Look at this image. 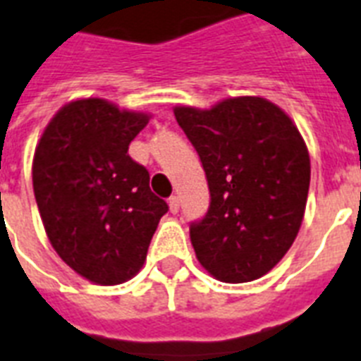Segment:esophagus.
I'll list each match as a JSON object with an SVG mask.
<instances>
[{
  "instance_id": "34e87169",
  "label": "esophagus",
  "mask_w": 361,
  "mask_h": 361,
  "mask_svg": "<svg viewBox=\"0 0 361 361\" xmlns=\"http://www.w3.org/2000/svg\"><path fill=\"white\" fill-rule=\"evenodd\" d=\"M167 203H169V210H171L173 214H177L178 209H180V199H178L177 195H171Z\"/></svg>"
}]
</instances>
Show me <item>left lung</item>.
<instances>
[{"instance_id": "obj_1", "label": "left lung", "mask_w": 361, "mask_h": 361, "mask_svg": "<svg viewBox=\"0 0 361 361\" xmlns=\"http://www.w3.org/2000/svg\"><path fill=\"white\" fill-rule=\"evenodd\" d=\"M173 111L209 183V210L190 226L195 257L226 283L261 278L289 252L304 220L311 175L304 137L261 97Z\"/></svg>"}]
</instances>
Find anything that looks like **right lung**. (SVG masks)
Here are the masks:
<instances>
[{"instance_id":"right-lung-1","label":"right lung","mask_w":361,"mask_h":361,"mask_svg":"<svg viewBox=\"0 0 361 361\" xmlns=\"http://www.w3.org/2000/svg\"><path fill=\"white\" fill-rule=\"evenodd\" d=\"M149 115L104 99L65 104L33 157V192L57 255L82 278L119 285L134 278L167 212L149 188V171L128 145Z\"/></svg>"}]
</instances>
